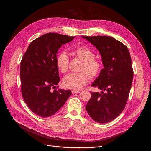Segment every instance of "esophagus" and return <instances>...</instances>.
Listing matches in <instances>:
<instances>
[{
  "label": "esophagus",
  "mask_w": 151,
  "mask_h": 151,
  "mask_svg": "<svg viewBox=\"0 0 151 151\" xmlns=\"http://www.w3.org/2000/svg\"><path fill=\"white\" fill-rule=\"evenodd\" d=\"M81 91H78V90H72V94H76V93H79Z\"/></svg>",
  "instance_id": "esophagus-1"
}]
</instances>
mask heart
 I'll use <instances>...</instances> for the list:
<instances>
[{"label": "heart", "instance_id": "b5f03b06", "mask_svg": "<svg viewBox=\"0 0 151 151\" xmlns=\"http://www.w3.org/2000/svg\"><path fill=\"white\" fill-rule=\"evenodd\" d=\"M72 54L83 61L81 68L82 72L70 73L64 78L63 85L67 88L78 90L87 84L90 77L92 79L97 77L102 69V63L95 59V53L85 47H79L72 50ZM69 57L66 52L60 53L56 58V65L60 72L65 73L68 71Z\"/></svg>", "mask_w": 151, "mask_h": 151}]
</instances>
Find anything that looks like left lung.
Here are the masks:
<instances>
[{"label":"left lung","instance_id":"1","mask_svg":"<svg viewBox=\"0 0 151 151\" xmlns=\"http://www.w3.org/2000/svg\"><path fill=\"white\" fill-rule=\"evenodd\" d=\"M82 37L97 48L104 66L91 85L102 91L91 93L85 109L95 121L109 122L119 115L127 102L133 78L131 56L127 47L112 37Z\"/></svg>","mask_w":151,"mask_h":151}]
</instances>
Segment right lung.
Returning <instances> with one entry per match:
<instances>
[{
	"label": "right lung",
	"mask_w": 151,
	"mask_h": 151,
	"mask_svg": "<svg viewBox=\"0 0 151 151\" xmlns=\"http://www.w3.org/2000/svg\"><path fill=\"white\" fill-rule=\"evenodd\" d=\"M74 37L55 33L45 34L30 43L21 60L23 97L29 109L40 117L55 114L72 94L70 90H57L60 76L56 58L61 45Z\"/></svg>",
	"instance_id": "right-lung-1"
}]
</instances>
